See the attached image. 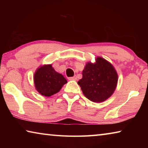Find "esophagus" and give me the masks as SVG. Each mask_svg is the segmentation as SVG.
Masks as SVG:
<instances>
[{
    "label": "esophagus",
    "instance_id": "1",
    "mask_svg": "<svg viewBox=\"0 0 148 148\" xmlns=\"http://www.w3.org/2000/svg\"><path fill=\"white\" fill-rule=\"evenodd\" d=\"M69 80H77V77H76V76H74L73 77H69Z\"/></svg>",
    "mask_w": 148,
    "mask_h": 148
}]
</instances>
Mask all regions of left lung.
Masks as SVG:
<instances>
[{
	"instance_id": "obj_1",
	"label": "left lung",
	"mask_w": 148,
	"mask_h": 148,
	"mask_svg": "<svg viewBox=\"0 0 148 148\" xmlns=\"http://www.w3.org/2000/svg\"><path fill=\"white\" fill-rule=\"evenodd\" d=\"M117 74L108 61L97 57L96 62H88L77 82L86 98L95 102L106 101L113 94L117 83Z\"/></svg>"
}]
</instances>
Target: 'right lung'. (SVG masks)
Segmentation results:
<instances>
[{"mask_svg": "<svg viewBox=\"0 0 148 148\" xmlns=\"http://www.w3.org/2000/svg\"><path fill=\"white\" fill-rule=\"evenodd\" d=\"M34 82L36 89L45 97L57 93L67 83L64 76L55 71L51 64L44 65L37 69Z\"/></svg>", "mask_w": 148, "mask_h": 148, "instance_id": "right-lung-1", "label": "right lung"}]
</instances>
